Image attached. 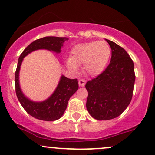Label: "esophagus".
Wrapping results in <instances>:
<instances>
[{
  "instance_id": "obj_1",
  "label": "esophagus",
  "mask_w": 155,
  "mask_h": 155,
  "mask_svg": "<svg viewBox=\"0 0 155 155\" xmlns=\"http://www.w3.org/2000/svg\"><path fill=\"white\" fill-rule=\"evenodd\" d=\"M85 81L84 79H79V85L80 87H84L85 85Z\"/></svg>"
}]
</instances>
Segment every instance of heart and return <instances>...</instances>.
<instances>
[{"label":"heart","mask_w":155,"mask_h":155,"mask_svg":"<svg viewBox=\"0 0 155 155\" xmlns=\"http://www.w3.org/2000/svg\"><path fill=\"white\" fill-rule=\"evenodd\" d=\"M111 55V49L107 42L93 41L78 44L73 48L70 59L66 64L73 72L78 71V66L83 64L87 74L96 76L106 68Z\"/></svg>","instance_id":"obj_1"}]
</instances>
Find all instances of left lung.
<instances>
[{
  "label": "left lung",
  "mask_w": 155,
  "mask_h": 155,
  "mask_svg": "<svg viewBox=\"0 0 155 155\" xmlns=\"http://www.w3.org/2000/svg\"><path fill=\"white\" fill-rule=\"evenodd\" d=\"M106 41L112 50L110 64L85 85L87 110L99 120L113 119L124 111L132 100L135 81L133 61L127 52L111 40Z\"/></svg>",
  "instance_id": "8db88e82"
}]
</instances>
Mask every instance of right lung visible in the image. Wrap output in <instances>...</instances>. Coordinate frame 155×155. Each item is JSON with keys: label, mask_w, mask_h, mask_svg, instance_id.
<instances>
[{"label": "right lung", "mask_w": 155, "mask_h": 155, "mask_svg": "<svg viewBox=\"0 0 155 155\" xmlns=\"http://www.w3.org/2000/svg\"><path fill=\"white\" fill-rule=\"evenodd\" d=\"M67 37H45L38 39L25 48L18 59L15 72V91L22 107L30 115L39 120L54 121L63 115L71 96L79 89L78 80L71 79L62 75L57 88L51 96L42 101H34L23 94L20 86L19 73L23 58L28 54L40 49H45L59 54Z\"/></svg>", "instance_id": "1"}]
</instances>
